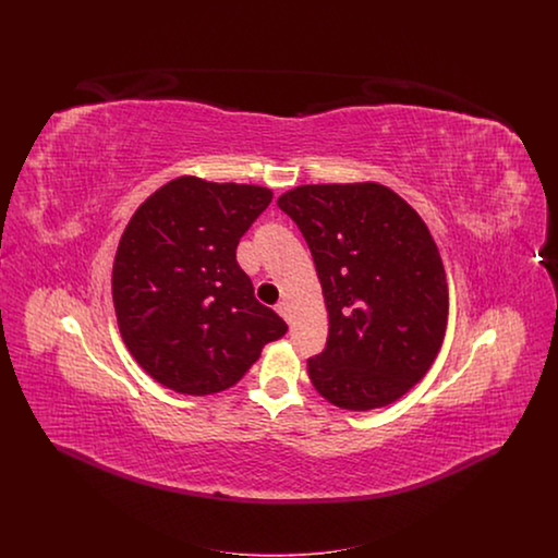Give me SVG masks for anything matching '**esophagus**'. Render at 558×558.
Here are the masks:
<instances>
[{"label": "esophagus", "instance_id": "34e87169", "mask_svg": "<svg viewBox=\"0 0 558 558\" xmlns=\"http://www.w3.org/2000/svg\"><path fill=\"white\" fill-rule=\"evenodd\" d=\"M276 312L284 319L291 318V310H289V303H287V301H278V303H276Z\"/></svg>", "mask_w": 558, "mask_h": 558}]
</instances>
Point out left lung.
I'll list each match as a JSON object with an SVG mask.
<instances>
[{"label":"left lung","instance_id":"1","mask_svg":"<svg viewBox=\"0 0 558 558\" xmlns=\"http://www.w3.org/2000/svg\"><path fill=\"white\" fill-rule=\"evenodd\" d=\"M278 207L307 242L328 310V341L307 360L322 398L374 410L430 368L448 324V282L425 221L393 190L312 184Z\"/></svg>","mask_w":558,"mask_h":558}]
</instances>
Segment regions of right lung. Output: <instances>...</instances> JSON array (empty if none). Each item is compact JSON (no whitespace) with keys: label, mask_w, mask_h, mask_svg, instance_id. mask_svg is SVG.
<instances>
[{"label":"right lung","mask_w":558,"mask_h":558,"mask_svg":"<svg viewBox=\"0 0 558 558\" xmlns=\"http://www.w3.org/2000/svg\"><path fill=\"white\" fill-rule=\"evenodd\" d=\"M269 203L267 187L184 175L133 213L112 266V301L125 345L160 385L223 391L289 330L236 262L240 239Z\"/></svg>","instance_id":"right-lung-1"}]
</instances>
